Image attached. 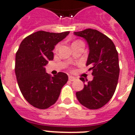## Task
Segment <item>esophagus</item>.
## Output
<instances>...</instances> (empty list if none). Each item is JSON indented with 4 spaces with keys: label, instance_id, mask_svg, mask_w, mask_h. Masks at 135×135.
<instances>
[{
    "label": "esophagus",
    "instance_id": "1",
    "mask_svg": "<svg viewBox=\"0 0 135 135\" xmlns=\"http://www.w3.org/2000/svg\"><path fill=\"white\" fill-rule=\"evenodd\" d=\"M75 80H76V78H74V77H72V76H69V81H74Z\"/></svg>",
    "mask_w": 135,
    "mask_h": 135
}]
</instances>
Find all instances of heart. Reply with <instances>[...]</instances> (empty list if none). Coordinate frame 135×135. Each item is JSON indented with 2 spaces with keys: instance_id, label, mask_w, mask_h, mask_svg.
<instances>
[{
  "instance_id": "obj_1",
  "label": "heart",
  "mask_w": 135,
  "mask_h": 135,
  "mask_svg": "<svg viewBox=\"0 0 135 135\" xmlns=\"http://www.w3.org/2000/svg\"><path fill=\"white\" fill-rule=\"evenodd\" d=\"M57 49H58V45H56V46H55V49H54V51H55V52H56V51L57 50Z\"/></svg>"
}]
</instances>
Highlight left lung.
I'll use <instances>...</instances> for the list:
<instances>
[{"instance_id": "left-lung-1", "label": "left lung", "mask_w": 135, "mask_h": 135, "mask_svg": "<svg viewBox=\"0 0 135 135\" xmlns=\"http://www.w3.org/2000/svg\"><path fill=\"white\" fill-rule=\"evenodd\" d=\"M74 35L83 37L88 43L86 65L94 76L82 90L76 92V97L88 109H100L109 102L116 89L120 73L118 54L113 41L96 29L88 28L74 32ZM80 79L85 81L82 77Z\"/></svg>"}]
</instances>
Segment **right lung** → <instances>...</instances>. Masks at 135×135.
Here are the masks:
<instances>
[{
    "instance_id": "1",
    "label": "right lung",
    "mask_w": 135,
    "mask_h": 135,
    "mask_svg": "<svg viewBox=\"0 0 135 135\" xmlns=\"http://www.w3.org/2000/svg\"><path fill=\"white\" fill-rule=\"evenodd\" d=\"M69 33L39 31L26 37L16 53L15 71L19 88L25 99L37 109L54 104L68 81L63 72L55 76L45 73V66L54 58L55 45Z\"/></svg>"
}]
</instances>
